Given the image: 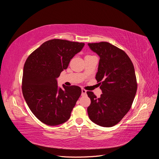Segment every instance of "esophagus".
<instances>
[{"mask_svg":"<svg viewBox=\"0 0 159 159\" xmlns=\"http://www.w3.org/2000/svg\"><path fill=\"white\" fill-rule=\"evenodd\" d=\"M86 93H87V91H86L84 89H83V88L81 89V95H85Z\"/></svg>","mask_w":159,"mask_h":159,"instance_id":"34e87169","label":"esophagus"}]
</instances>
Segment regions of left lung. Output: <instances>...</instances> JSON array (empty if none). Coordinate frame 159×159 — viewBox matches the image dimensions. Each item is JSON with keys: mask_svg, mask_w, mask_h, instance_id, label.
Here are the masks:
<instances>
[{"mask_svg": "<svg viewBox=\"0 0 159 159\" xmlns=\"http://www.w3.org/2000/svg\"><path fill=\"white\" fill-rule=\"evenodd\" d=\"M99 56L95 79L101 84L99 98L87 91L91 99L88 113L91 121L104 127L117 124L131 109L137 84L135 71L125 52L107 42L88 43Z\"/></svg>", "mask_w": 159, "mask_h": 159, "instance_id": "left-lung-1", "label": "left lung"}]
</instances>
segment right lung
<instances>
[{
    "instance_id": "obj_1",
    "label": "right lung",
    "mask_w": 159,
    "mask_h": 159,
    "mask_svg": "<svg viewBox=\"0 0 159 159\" xmlns=\"http://www.w3.org/2000/svg\"><path fill=\"white\" fill-rule=\"evenodd\" d=\"M84 43L54 39L46 41L28 57L22 77V93L32 113L47 125L62 124L81 93L78 86H57V78Z\"/></svg>"
}]
</instances>
